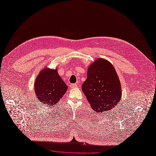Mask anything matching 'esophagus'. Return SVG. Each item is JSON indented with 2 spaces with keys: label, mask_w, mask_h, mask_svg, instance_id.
<instances>
[{
  "label": "esophagus",
  "mask_w": 156,
  "mask_h": 156,
  "mask_svg": "<svg viewBox=\"0 0 156 156\" xmlns=\"http://www.w3.org/2000/svg\"><path fill=\"white\" fill-rule=\"evenodd\" d=\"M69 87H70V88H71V89L76 88V87H77V84H70Z\"/></svg>",
  "instance_id": "obj_1"
}]
</instances>
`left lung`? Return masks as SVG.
I'll return each mask as SVG.
<instances>
[{
	"label": "left lung",
	"mask_w": 156,
	"mask_h": 156,
	"mask_svg": "<svg viewBox=\"0 0 156 156\" xmlns=\"http://www.w3.org/2000/svg\"><path fill=\"white\" fill-rule=\"evenodd\" d=\"M82 90L92 109L97 113L112 110L122 96L121 82L114 66L101 58L88 67Z\"/></svg>",
	"instance_id": "8db88e82"
}]
</instances>
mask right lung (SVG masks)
<instances>
[{
	"label": "right lung",
	"mask_w": 156,
	"mask_h": 156,
	"mask_svg": "<svg viewBox=\"0 0 156 156\" xmlns=\"http://www.w3.org/2000/svg\"><path fill=\"white\" fill-rule=\"evenodd\" d=\"M68 86L59 76L58 69L44 67L36 77L34 91L39 101L45 105L53 106L65 94Z\"/></svg>",
	"instance_id": "right-lung-1"
}]
</instances>
